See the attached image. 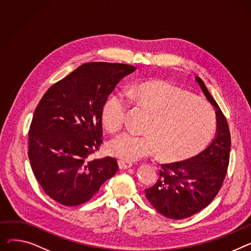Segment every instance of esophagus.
<instances>
[{"instance_id":"34e87169","label":"esophagus","mask_w":251,"mask_h":251,"mask_svg":"<svg viewBox=\"0 0 251 251\" xmlns=\"http://www.w3.org/2000/svg\"><path fill=\"white\" fill-rule=\"evenodd\" d=\"M132 165H133V163L131 161H127V160H124V159H120L119 160V168L121 170L129 169V168H131Z\"/></svg>"}]
</instances>
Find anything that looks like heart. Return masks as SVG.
<instances>
[{
  "label": "heart",
  "mask_w": 251,
  "mask_h": 251,
  "mask_svg": "<svg viewBox=\"0 0 251 251\" xmlns=\"http://www.w3.org/2000/svg\"><path fill=\"white\" fill-rule=\"evenodd\" d=\"M128 97L151 115L143 134L124 132L107 145L108 151L125 160H137L157 151L168 161L187 159L208 144L216 130V114L204 100L163 80L135 85ZM128 101L121 93L112 94L102 108V121L110 132L119 131L126 120Z\"/></svg>",
  "instance_id": "obj_1"
}]
</instances>
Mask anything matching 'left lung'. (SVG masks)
Segmentation results:
<instances>
[{"label":"left lung","instance_id":"8db88e82","mask_svg":"<svg viewBox=\"0 0 251 251\" xmlns=\"http://www.w3.org/2000/svg\"><path fill=\"white\" fill-rule=\"evenodd\" d=\"M196 80L216 108L217 132L212 143L190 159L161 164L159 177L145 190L151 206L166 218L185 219L206 208L220 191L230 156L231 138L227 120L204 81Z\"/></svg>","mask_w":251,"mask_h":251}]
</instances>
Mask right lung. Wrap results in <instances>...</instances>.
Instances as JSON below:
<instances>
[{
    "mask_svg": "<svg viewBox=\"0 0 251 251\" xmlns=\"http://www.w3.org/2000/svg\"><path fill=\"white\" fill-rule=\"evenodd\" d=\"M123 63L88 62L55 82L37 105L29 130L28 156L41 188L55 202L86 203L118 171L114 157L91 159L102 144V108L125 75Z\"/></svg>",
    "mask_w": 251,
    "mask_h": 251,
    "instance_id": "obj_1",
    "label": "right lung"
}]
</instances>
